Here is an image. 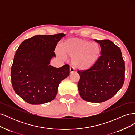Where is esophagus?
<instances>
[{
	"instance_id": "34e87169",
	"label": "esophagus",
	"mask_w": 135,
	"mask_h": 135,
	"mask_svg": "<svg viewBox=\"0 0 135 135\" xmlns=\"http://www.w3.org/2000/svg\"><path fill=\"white\" fill-rule=\"evenodd\" d=\"M75 71V69H74V67H73V66L70 67V74H71V73H73Z\"/></svg>"
}]
</instances>
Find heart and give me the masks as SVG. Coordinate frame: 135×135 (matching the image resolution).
<instances>
[{
    "label": "heart",
    "instance_id": "1",
    "mask_svg": "<svg viewBox=\"0 0 135 135\" xmlns=\"http://www.w3.org/2000/svg\"><path fill=\"white\" fill-rule=\"evenodd\" d=\"M60 50L64 56L73 58V65L80 69L91 67L99 58L100 52L97 44L80 39L65 40L61 43Z\"/></svg>",
    "mask_w": 135,
    "mask_h": 135
}]
</instances>
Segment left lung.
I'll return each mask as SVG.
<instances>
[{
  "label": "left lung",
  "mask_w": 135,
  "mask_h": 135,
  "mask_svg": "<svg viewBox=\"0 0 135 135\" xmlns=\"http://www.w3.org/2000/svg\"><path fill=\"white\" fill-rule=\"evenodd\" d=\"M101 47V56L93 66L78 71V87L82 99L102 103L111 99L124 81L125 64L120 49L109 39L95 40Z\"/></svg>",
  "instance_id": "1"
}]
</instances>
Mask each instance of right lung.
<instances>
[{
	"label": "right lung",
	"mask_w": 135,
	"mask_h": 135,
	"mask_svg": "<svg viewBox=\"0 0 135 135\" xmlns=\"http://www.w3.org/2000/svg\"><path fill=\"white\" fill-rule=\"evenodd\" d=\"M65 35H38L20 44L11 68L12 87L27 103L42 104L54 100L60 83L69 75V65L60 68L49 65L54 51Z\"/></svg>",
	"instance_id": "obj_1"
}]
</instances>
